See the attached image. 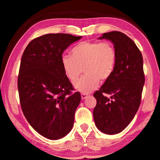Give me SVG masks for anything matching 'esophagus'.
<instances>
[{
	"mask_svg": "<svg viewBox=\"0 0 160 160\" xmlns=\"http://www.w3.org/2000/svg\"><path fill=\"white\" fill-rule=\"evenodd\" d=\"M88 97V94H84V93H82V94H81V98H82V100L86 99Z\"/></svg>",
	"mask_w": 160,
	"mask_h": 160,
	"instance_id": "obj_1",
	"label": "esophagus"
}]
</instances>
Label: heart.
I'll return each mask as SVG.
<instances>
[{
  "mask_svg": "<svg viewBox=\"0 0 160 160\" xmlns=\"http://www.w3.org/2000/svg\"><path fill=\"white\" fill-rule=\"evenodd\" d=\"M117 53L109 42H83L71 49V56L61 57V66L66 76L75 82L82 72L85 75L75 83L80 92L88 94L98 87L100 80H109L114 71Z\"/></svg>",
  "mask_w": 160,
  "mask_h": 160,
  "instance_id": "obj_1",
  "label": "heart"
}]
</instances>
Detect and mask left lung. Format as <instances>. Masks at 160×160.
I'll use <instances>...</instances> for the list:
<instances>
[{
    "label": "left lung",
    "instance_id": "left-lung-1",
    "mask_svg": "<svg viewBox=\"0 0 160 160\" xmlns=\"http://www.w3.org/2000/svg\"><path fill=\"white\" fill-rule=\"evenodd\" d=\"M102 39L113 43L117 60L112 76L94 93L97 105L93 117L100 131L113 135L123 131L138 110L145 84L143 59L135 42L122 32L104 33L99 37ZM104 93L109 94L111 98Z\"/></svg>",
    "mask_w": 160,
    "mask_h": 160
}]
</instances>
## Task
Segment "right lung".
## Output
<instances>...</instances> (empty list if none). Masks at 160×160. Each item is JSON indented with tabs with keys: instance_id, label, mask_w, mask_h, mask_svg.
<instances>
[{
	"instance_id": "add662e5",
	"label": "right lung",
	"mask_w": 160,
	"mask_h": 160,
	"mask_svg": "<svg viewBox=\"0 0 160 160\" xmlns=\"http://www.w3.org/2000/svg\"><path fill=\"white\" fill-rule=\"evenodd\" d=\"M69 34H47L29 43L22 56L18 79L20 105L25 118L40 135L58 140L73 126L80 92L64 73V50L80 39Z\"/></svg>"
}]
</instances>
